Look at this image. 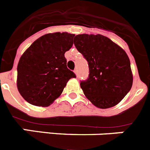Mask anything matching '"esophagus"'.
I'll use <instances>...</instances> for the list:
<instances>
[{"mask_svg": "<svg viewBox=\"0 0 150 150\" xmlns=\"http://www.w3.org/2000/svg\"><path fill=\"white\" fill-rule=\"evenodd\" d=\"M74 72H75V75H76V76L78 77V70H77V69H75V71H74Z\"/></svg>", "mask_w": 150, "mask_h": 150, "instance_id": "obj_1", "label": "esophagus"}]
</instances>
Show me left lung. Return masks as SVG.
I'll list each match as a JSON object with an SVG mask.
<instances>
[{
  "label": "left lung",
  "mask_w": 150,
  "mask_h": 150,
  "mask_svg": "<svg viewBox=\"0 0 150 150\" xmlns=\"http://www.w3.org/2000/svg\"><path fill=\"white\" fill-rule=\"evenodd\" d=\"M74 45L88 62L89 78L80 83L85 96L98 108L117 105L133 83L126 52L101 34H78L74 38Z\"/></svg>",
  "instance_id": "1"
}]
</instances>
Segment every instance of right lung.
Instances as JSON below:
<instances>
[{
    "label": "right lung",
    "mask_w": 150,
    "mask_h": 150,
    "mask_svg": "<svg viewBox=\"0 0 150 150\" xmlns=\"http://www.w3.org/2000/svg\"><path fill=\"white\" fill-rule=\"evenodd\" d=\"M75 34L47 33L24 52L17 67V88L28 103L47 107L61 95L70 78L64 54L72 48Z\"/></svg>",
    "instance_id": "right-lung-1"
}]
</instances>
